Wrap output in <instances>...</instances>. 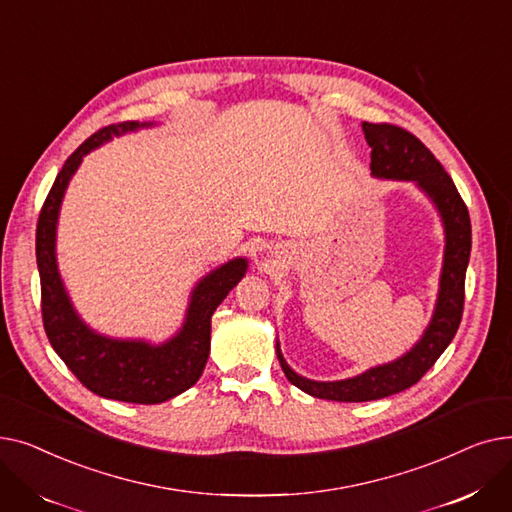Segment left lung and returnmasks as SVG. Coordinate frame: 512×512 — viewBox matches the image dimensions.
I'll use <instances>...</instances> for the list:
<instances>
[{
    "label": "left lung",
    "mask_w": 512,
    "mask_h": 512,
    "mask_svg": "<svg viewBox=\"0 0 512 512\" xmlns=\"http://www.w3.org/2000/svg\"><path fill=\"white\" fill-rule=\"evenodd\" d=\"M365 139L371 147V174L380 178L415 180L436 203L446 230V253L440 278V294L434 319L411 353L402 359L373 367L357 378L342 382H311L294 373L276 346L282 371L292 386L315 398L338 402L378 400L417 384L432 369L438 357L461 326L465 307V274L471 253V220L463 197L444 166L413 132L396 124L363 122Z\"/></svg>",
    "instance_id": "left-lung-1"
}]
</instances>
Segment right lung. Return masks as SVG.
<instances>
[{"label": "right lung", "mask_w": 512, "mask_h": 512, "mask_svg": "<svg viewBox=\"0 0 512 512\" xmlns=\"http://www.w3.org/2000/svg\"><path fill=\"white\" fill-rule=\"evenodd\" d=\"M139 128L137 122L110 124L80 145L49 188L37 222V265L41 276V315L45 334L78 382L97 396L157 405L191 388L209 357L211 315L245 276L247 261L234 259L211 272L193 292L186 321L176 338L161 346L110 340L91 332L74 313L56 265V222L66 186L80 159L112 134Z\"/></svg>", "instance_id": "add662e5"}]
</instances>
